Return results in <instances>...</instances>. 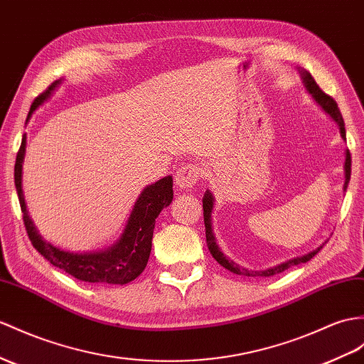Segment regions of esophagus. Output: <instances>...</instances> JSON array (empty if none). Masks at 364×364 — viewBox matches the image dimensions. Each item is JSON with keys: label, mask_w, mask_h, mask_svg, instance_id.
<instances>
[{"label": "esophagus", "mask_w": 364, "mask_h": 364, "mask_svg": "<svg viewBox=\"0 0 364 364\" xmlns=\"http://www.w3.org/2000/svg\"><path fill=\"white\" fill-rule=\"evenodd\" d=\"M202 170L196 164H187L181 166L176 173V185L179 190H188L200 179Z\"/></svg>", "instance_id": "34e87169"}]
</instances>
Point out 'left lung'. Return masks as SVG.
I'll return each instance as SVG.
<instances>
[{
    "mask_svg": "<svg viewBox=\"0 0 364 364\" xmlns=\"http://www.w3.org/2000/svg\"><path fill=\"white\" fill-rule=\"evenodd\" d=\"M301 78H303V83L306 86L307 92L314 97L315 102L321 106V108L331 115L333 119V122L338 125L340 129V134L343 137V140H346V129H344V120H343V115L338 109V105L332 99L331 95H327L326 92L321 91V87L316 85V82L314 80V77L310 75L307 70L301 69L299 70ZM350 181V153L349 149L346 151V161H344V187L343 190L346 191L348 188V183ZM202 205H203V224H205V236H207V245H208V250L213 255V258H215L223 267H225L227 270L233 272L236 274H244V277H273V274L284 272L287 269H290L291 265H298L301 262H307L314 258V256L323 249V245L318 247L316 250L310 252L304 256H298V258L294 259H289L286 262H282L279 265H274V267L270 269H265V270H249V269H244L241 265H237L236 262L230 261L227 256L219 250V247L216 244V239L215 235H213V228H211V213H213V205H215V198H213V194L207 190L205 194H203V199H202Z\"/></svg>",
    "mask_w": 364,
    "mask_h": 364,
    "instance_id": "8db88e82",
    "label": "left lung"
}]
</instances>
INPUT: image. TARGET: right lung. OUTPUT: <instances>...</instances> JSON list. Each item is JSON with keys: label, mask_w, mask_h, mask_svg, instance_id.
<instances>
[{"label": "right lung", "mask_w": 364, "mask_h": 364, "mask_svg": "<svg viewBox=\"0 0 364 364\" xmlns=\"http://www.w3.org/2000/svg\"><path fill=\"white\" fill-rule=\"evenodd\" d=\"M60 83L61 78L52 83L46 91L33 100L26 122H29L33 111L49 99L52 92L55 91V87L60 86ZM24 154L26 136H23L21 146L18 149V154H16L14 176L26 232H28L31 242L37 249V252L41 253L52 265H55V267L65 270L66 273L73 274L74 278L85 282H106V284L123 286L136 279L145 270L149 253H151L156 218L173 200V177L165 176L164 179L144 188L134 203V208L131 211L122 236L109 249L91 253H70L60 250L57 247L44 241L28 215L21 187Z\"/></svg>", "instance_id": "obj_1"}]
</instances>
